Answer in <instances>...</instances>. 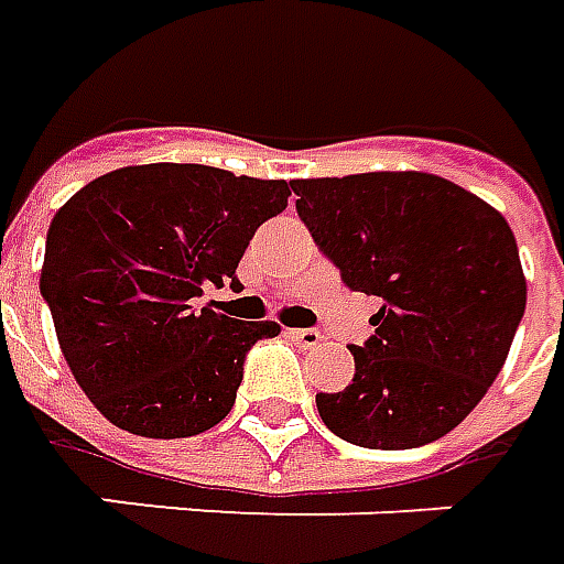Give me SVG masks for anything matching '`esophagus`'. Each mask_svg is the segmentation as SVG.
<instances>
[{"label":"esophagus","instance_id":"esophagus-1","mask_svg":"<svg viewBox=\"0 0 564 564\" xmlns=\"http://www.w3.org/2000/svg\"><path fill=\"white\" fill-rule=\"evenodd\" d=\"M290 336L296 339V346L302 348H317L321 343H324V336L317 330H290Z\"/></svg>","mask_w":564,"mask_h":564}]
</instances>
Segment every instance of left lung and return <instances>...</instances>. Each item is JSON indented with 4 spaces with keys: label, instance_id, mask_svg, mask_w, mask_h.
<instances>
[{
    "label": "left lung",
    "instance_id": "left-lung-1",
    "mask_svg": "<svg viewBox=\"0 0 564 564\" xmlns=\"http://www.w3.org/2000/svg\"><path fill=\"white\" fill-rule=\"evenodd\" d=\"M290 185L343 281L382 299L373 336L351 346V382L317 394L324 426L377 451L447 435L491 389L524 314L528 283L507 218L429 172Z\"/></svg>",
    "mask_w": 564,
    "mask_h": 564
}]
</instances>
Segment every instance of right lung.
<instances>
[{
  "instance_id": "add662e5",
  "label": "right lung",
  "mask_w": 564,
  "mask_h": 564,
  "mask_svg": "<svg viewBox=\"0 0 564 564\" xmlns=\"http://www.w3.org/2000/svg\"><path fill=\"white\" fill-rule=\"evenodd\" d=\"M283 178L197 163H144L98 175L52 218L40 290L70 373L113 426L187 438L221 423L256 339L278 321L213 305L256 228L286 209Z\"/></svg>"
}]
</instances>
